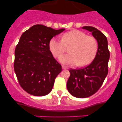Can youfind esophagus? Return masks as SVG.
I'll return each instance as SVG.
<instances>
[{
    "label": "esophagus",
    "instance_id": "34e87169",
    "mask_svg": "<svg viewBox=\"0 0 122 122\" xmlns=\"http://www.w3.org/2000/svg\"><path fill=\"white\" fill-rule=\"evenodd\" d=\"M62 69H64V70H66V69H67L68 68L66 66H62Z\"/></svg>",
    "mask_w": 122,
    "mask_h": 122
}]
</instances>
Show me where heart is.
Here are the masks:
<instances>
[{"label": "heart", "mask_w": 122, "mask_h": 122, "mask_svg": "<svg viewBox=\"0 0 122 122\" xmlns=\"http://www.w3.org/2000/svg\"><path fill=\"white\" fill-rule=\"evenodd\" d=\"M73 44L70 53L60 58V61L67 66H84L92 62L98 49L97 41L94 37L88 36L84 32L73 30L62 35V39L53 38L49 43L50 50L55 57H59L66 51V46Z\"/></svg>", "instance_id": "heart-1"}]
</instances>
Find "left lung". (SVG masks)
<instances>
[{
	"label": "left lung",
	"instance_id": "8db88e82",
	"mask_svg": "<svg viewBox=\"0 0 122 122\" xmlns=\"http://www.w3.org/2000/svg\"><path fill=\"white\" fill-rule=\"evenodd\" d=\"M92 33L98 44V49L94 60L88 66L80 69H70V77L67 88L72 96L78 98H85L92 96L101 88L107 76L110 52L105 35L96 28L84 26Z\"/></svg>",
	"mask_w": 122,
	"mask_h": 122
}]
</instances>
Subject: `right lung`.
<instances>
[{"label":"right lung","instance_id":"obj_1","mask_svg":"<svg viewBox=\"0 0 122 122\" xmlns=\"http://www.w3.org/2000/svg\"><path fill=\"white\" fill-rule=\"evenodd\" d=\"M64 30L35 25L20 37L15 49L14 68L19 84L29 94L43 96L52 90L62 68L53 58L49 43Z\"/></svg>","mask_w":122,"mask_h":122}]
</instances>
